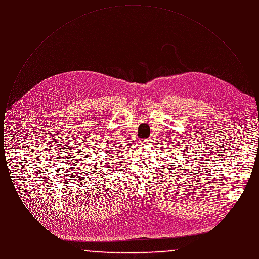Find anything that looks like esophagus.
<instances>
[{"instance_id": "1", "label": "esophagus", "mask_w": 259, "mask_h": 259, "mask_svg": "<svg viewBox=\"0 0 259 259\" xmlns=\"http://www.w3.org/2000/svg\"><path fill=\"white\" fill-rule=\"evenodd\" d=\"M148 142H149L148 139H143V140H141V143L144 144V145H148Z\"/></svg>"}]
</instances>
